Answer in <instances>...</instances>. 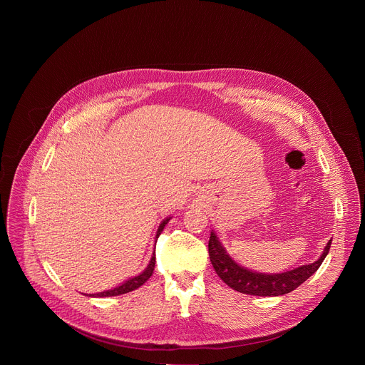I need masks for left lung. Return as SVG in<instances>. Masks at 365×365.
Here are the masks:
<instances>
[{"label":"left lung","mask_w":365,"mask_h":365,"mask_svg":"<svg viewBox=\"0 0 365 365\" xmlns=\"http://www.w3.org/2000/svg\"><path fill=\"white\" fill-rule=\"evenodd\" d=\"M331 242L332 240L328 241L324 252L317 262L296 267L284 273H259L238 264L227 252L215 231L211 232L207 251H210L211 263L217 274L231 289L252 296H283L299 287L321 267L325 257L328 255Z\"/></svg>","instance_id":"8db88e82"}]
</instances>
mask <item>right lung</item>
Masks as SVG:
<instances>
[{
    "mask_svg": "<svg viewBox=\"0 0 365 365\" xmlns=\"http://www.w3.org/2000/svg\"><path fill=\"white\" fill-rule=\"evenodd\" d=\"M172 220V217H168L166 220L162 221V224L159 225L158 228V232H155V238H159V235L162 234V231L165 230L166 224ZM154 264H155V251H153V255L150 258V263L147 264V267L137 276L134 277H130L128 280H125L124 283H121L120 286L114 287V289H110V290H103V292H99V293H92V294H86V296H91V297H110V296H120V294H124V293H128V292H133L135 289H138L140 286H143L148 279L150 276L153 274V270H154Z\"/></svg>",
    "mask_w": 365,
    "mask_h": 365,
    "instance_id": "right-lung-1",
    "label": "right lung"
}]
</instances>
